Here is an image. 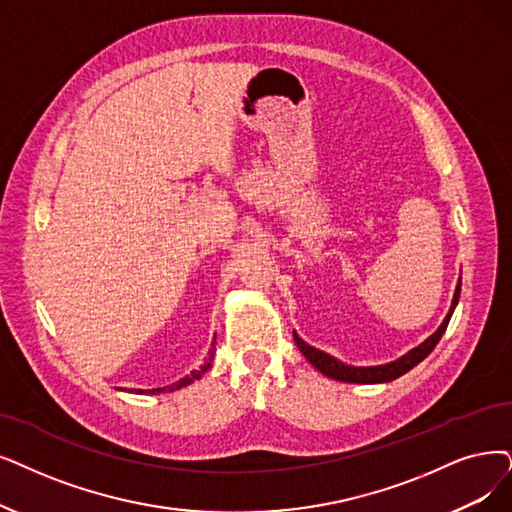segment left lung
<instances>
[{
	"mask_svg": "<svg viewBox=\"0 0 512 512\" xmlns=\"http://www.w3.org/2000/svg\"><path fill=\"white\" fill-rule=\"evenodd\" d=\"M460 285H462V279L458 281V288H456V294H454V302H452V309H449L447 317L443 319V323L439 325V330L431 336L426 338L420 346H416V349H412L407 355H403L401 359L393 361V363H386V365H378V367H353V365H344L340 361H336L334 357H330L327 353H321L317 349H313V346H309L306 342H302L296 334H294V340L298 344L300 353L311 361V365H315V370H319L321 374H325L327 378H334V380H340V382H357V384H376V382H391L399 376H403L405 372H410L414 365H418L426 355H431V351L437 346V342L441 340L445 327L449 323V319H452V313L456 309L458 304V298H460Z\"/></svg>",
	"mask_w": 512,
	"mask_h": 512,
	"instance_id": "1",
	"label": "left lung"
}]
</instances>
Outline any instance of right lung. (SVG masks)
I'll list each match as a JSON object with an SVG mask.
<instances>
[{
  "instance_id": "1",
  "label": "right lung",
  "mask_w": 512,
  "mask_h": 512,
  "mask_svg": "<svg viewBox=\"0 0 512 512\" xmlns=\"http://www.w3.org/2000/svg\"><path fill=\"white\" fill-rule=\"evenodd\" d=\"M214 344H216V338H214ZM212 359H214V346H212V349H210V355H208V363L206 365H201V370H195V372H191L187 378H182V380H178L176 384H172V386H168L170 388V391H174V388H182V386H187V384H191V382H195V380H199L201 378V374L203 372H206L208 370V367H210V363H212ZM163 391V388H153V391H149V393H161ZM140 395L142 393H147V391H138Z\"/></svg>"
}]
</instances>
